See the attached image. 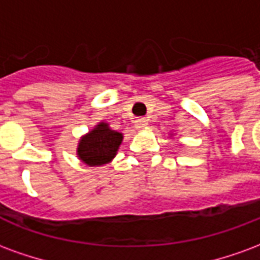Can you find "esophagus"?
<instances>
[{"instance_id":"esophagus-1","label":"esophagus","mask_w":260,"mask_h":260,"mask_svg":"<svg viewBox=\"0 0 260 260\" xmlns=\"http://www.w3.org/2000/svg\"><path fill=\"white\" fill-rule=\"evenodd\" d=\"M147 119L146 118H138L135 119V126L138 128V129H142V128H145V126H147Z\"/></svg>"}]
</instances>
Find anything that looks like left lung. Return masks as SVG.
I'll return each mask as SVG.
<instances>
[{
  "label": "left lung",
  "mask_w": 260,
  "mask_h": 260,
  "mask_svg": "<svg viewBox=\"0 0 260 260\" xmlns=\"http://www.w3.org/2000/svg\"><path fill=\"white\" fill-rule=\"evenodd\" d=\"M171 135H173V134H171Z\"/></svg>",
  "instance_id": "8db88e82"
}]
</instances>
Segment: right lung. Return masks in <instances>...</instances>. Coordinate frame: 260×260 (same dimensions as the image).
Returning <instances> with one entry per match:
<instances>
[{
    "mask_svg": "<svg viewBox=\"0 0 260 260\" xmlns=\"http://www.w3.org/2000/svg\"><path fill=\"white\" fill-rule=\"evenodd\" d=\"M124 139V134L110 128L106 121H100L87 134L80 136L76 156L89 167H100L113 161Z\"/></svg>",
    "mask_w": 260,
    "mask_h": 260,
    "instance_id": "1",
    "label": "right lung"
}]
</instances>
